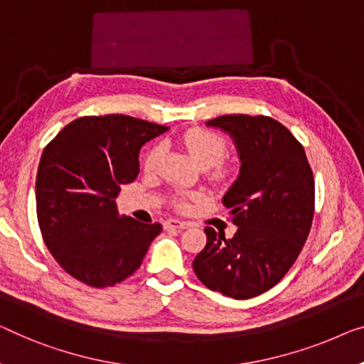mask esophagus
<instances>
[{"instance_id":"obj_1","label":"esophagus","mask_w":364,"mask_h":364,"mask_svg":"<svg viewBox=\"0 0 364 364\" xmlns=\"http://www.w3.org/2000/svg\"><path fill=\"white\" fill-rule=\"evenodd\" d=\"M191 225L189 222H181V220H176V219H170L165 222V229H188V227Z\"/></svg>"}]
</instances>
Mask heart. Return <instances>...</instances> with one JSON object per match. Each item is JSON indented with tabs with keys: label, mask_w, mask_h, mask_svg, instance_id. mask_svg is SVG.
<instances>
[{
	"label": "heart",
	"mask_w": 364,
	"mask_h": 364,
	"mask_svg": "<svg viewBox=\"0 0 364 364\" xmlns=\"http://www.w3.org/2000/svg\"><path fill=\"white\" fill-rule=\"evenodd\" d=\"M181 144L191 159L196 161L200 168H209V178L215 184H225L234 180L237 175V165L230 160H224L227 151L225 140L209 129H189L181 135ZM161 155L159 145L151 147L144 159V168L147 171L155 170ZM199 194H189V196L173 198V205L178 210H188L191 208V200H198Z\"/></svg>",
	"instance_id": "obj_1"
}]
</instances>
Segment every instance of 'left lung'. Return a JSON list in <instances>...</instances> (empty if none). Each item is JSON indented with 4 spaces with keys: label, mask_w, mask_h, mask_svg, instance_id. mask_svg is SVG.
<instances>
[{
    "label": "left lung",
    "mask_w": 364,
    "mask_h": 364,
    "mask_svg": "<svg viewBox=\"0 0 364 364\" xmlns=\"http://www.w3.org/2000/svg\"><path fill=\"white\" fill-rule=\"evenodd\" d=\"M230 134L240 175L224 205L237 225L232 238L205 227V247L193 262L200 283L234 299H250L278 284L299 257L314 219L316 183L306 151L268 116L227 114L208 121Z\"/></svg>",
    "instance_id": "left-lung-1"
}]
</instances>
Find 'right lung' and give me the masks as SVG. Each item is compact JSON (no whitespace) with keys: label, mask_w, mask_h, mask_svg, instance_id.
I'll return each mask as SVG.
<instances>
[{"label":"right lung","mask_w":364,"mask_h":364,"mask_svg":"<svg viewBox=\"0 0 364 364\" xmlns=\"http://www.w3.org/2000/svg\"><path fill=\"white\" fill-rule=\"evenodd\" d=\"M168 127L107 114L85 116L47 144L36 181L37 220L55 262L91 287L127 279L142 264L159 222L119 217L121 186L139 175V151Z\"/></svg>","instance_id":"right-lung-1"}]
</instances>
